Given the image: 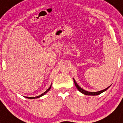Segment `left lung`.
<instances>
[{
  "label": "left lung",
  "mask_w": 123,
  "mask_h": 123,
  "mask_svg": "<svg viewBox=\"0 0 123 123\" xmlns=\"http://www.w3.org/2000/svg\"><path fill=\"white\" fill-rule=\"evenodd\" d=\"M73 80H74V82L75 86H76V88L78 89V91H79V92H81V93H82L83 94H84V95H99V94H102V92H105V91H106V90L108 89V88L110 87V86L109 87H108L107 88H106L105 89L102 90V91H98V92H88V91H85V90L82 89V88H81V87H79V86L78 85V84L76 83V81H75L74 79H73Z\"/></svg>",
  "instance_id": "8db88e82"
}]
</instances>
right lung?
<instances>
[{
    "mask_svg": "<svg viewBox=\"0 0 123 123\" xmlns=\"http://www.w3.org/2000/svg\"><path fill=\"white\" fill-rule=\"evenodd\" d=\"M51 86H52V84H51V85H50V87L47 90V91H45V92H44V93H43V94H41V95H39V96H37V97H26V98H30V99H34V98H39V97H42V96H43V95H45V94H46L47 92H49V90L50 89Z\"/></svg>",
    "mask_w": 123,
    "mask_h": 123,
    "instance_id": "add662e5",
    "label": "right lung"
}]
</instances>
